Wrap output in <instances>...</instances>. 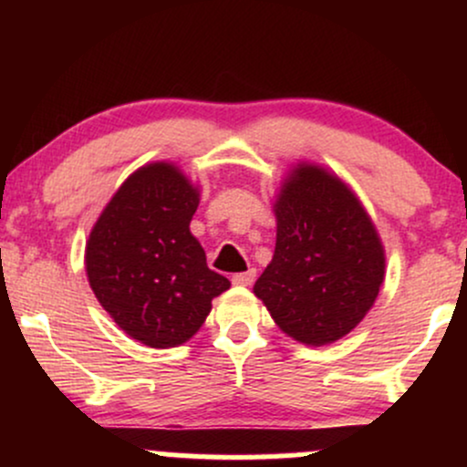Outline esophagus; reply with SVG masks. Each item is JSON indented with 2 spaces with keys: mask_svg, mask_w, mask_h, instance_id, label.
Instances as JSON below:
<instances>
[{
  "mask_svg": "<svg viewBox=\"0 0 467 467\" xmlns=\"http://www.w3.org/2000/svg\"><path fill=\"white\" fill-rule=\"evenodd\" d=\"M254 276H256V270H254V267H250V270L239 272V275L233 276V285L248 287V285H252V283H254Z\"/></svg>",
  "mask_w": 467,
  "mask_h": 467,
  "instance_id": "34e87169",
  "label": "esophagus"
}]
</instances>
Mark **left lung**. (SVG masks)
<instances>
[{"label":"left lung","instance_id":"8db88e82","mask_svg":"<svg viewBox=\"0 0 467 467\" xmlns=\"http://www.w3.org/2000/svg\"><path fill=\"white\" fill-rule=\"evenodd\" d=\"M272 211L275 256L252 292L283 334L307 347L331 345L356 329L384 283L378 228L349 184L314 162L287 171Z\"/></svg>","mask_w":467,"mask_h":467}]
</instances>
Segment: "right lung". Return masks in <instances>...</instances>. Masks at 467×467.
I'll return each mask as SVG.
<instances>
[{"mask_svg":"<svg viewBox=\"0 0 467 467\" xmlns=\"http://www.w3.org/2000/svg\"><path fill=\"white\" fill-rule=\"evenodd\" d=\"M200 189L178 164L149 162L120 184L85 244L94 296L133 340L180 347L200 331L230 281L206 265L191 219Z\"/></svg>","mask_w":467,"mask_h":467,"instance_id":"add662e5","label":"right lung"}]
</instances>
